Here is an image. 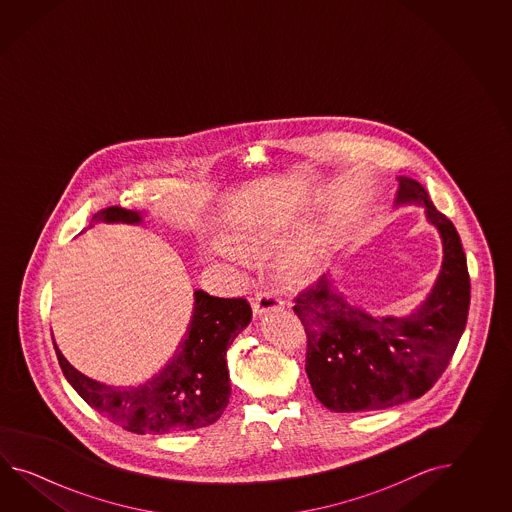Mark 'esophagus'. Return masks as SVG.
Segmentation results:
<instances>
[{
	"label": "esophagus",
	"mask_w": 512,
	"mask_h": 512,
	"mask_svg": "<svg viewBox=\"0 0 512 512\" xmlns=\"http://www.w3.org/2000/svg\"><path fill=\"white\" fill-rule=\"evenodd\" d=\"M252 311L263 315V313H271L276 309H282L283 300L278 294L269 293V291H256L251 298Z\"/></svg>",
	"instance_id": "34e87169"
}]
</instances>
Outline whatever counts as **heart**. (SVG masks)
I'll list each match as a JSON object with an SVG mask.
<instances>
[{"label":"heart","mask_w":512,"mask_h":512,"mask_svg":"<svg viewBox=\"0 0 512 512\" xmlns=\"http://www.w3.org/2000/svg\"><path fill=\"white\" fill-rule=\"evenodd\" d=\"M225 241L230 247L241 252H267L282 245V234L278 230L249 229V227H232L225 234ZM208 256L212 258H230L232 252H227L219 245L207 247ZM313 260V245L305 243L287 252L280 261V272L287 282H298L311 269Z\"/></svg>","instance_id":"obj_1"}]
</instances>
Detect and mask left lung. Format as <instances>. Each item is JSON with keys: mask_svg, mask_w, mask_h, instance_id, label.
Masks as SVG:
<instances>
[{"mask_svg": "<svg viewBox=\"0 0 512 512\" xmlns=\"http://www.w3.org/2000/svg\"><path fill=\"white\" fill-rule=\"evenodd\" d=\"M421 203L443 240V265L426 302L406 318L371 316L322 274L294 298L307 335L305 371L331 412H371L425 395L443 375L467 326L470 278L452 221L425 188L399 177L397 205Z\"/></svg>", "mask_w": 512, "mask_h": 512, "instance_id": "obj_1", "label": "left lung"}]
</instances>
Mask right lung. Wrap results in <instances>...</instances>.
<instances>
[{"mask_svg":"<svg viewBox=\"0 0 512 512\" xmlns=\"http://www.w3.org/2000/svg\"><path fill=\"white\" fill-rule=\"evenodd\" d=\"M139 212L122 207L102 208L87 229L97 223H141ZM194 313L185 338L163 370L139 386H108L75 370L56 348V357L69 384L98 414L133 434L190 432L216 423L230 397L227 349L251 324L252 309L245 298H218L196 291Z\"/></svg>","mask_w":512,"mask_h":512,"instance_id":"obj_1","label":"right lung"}]
</instances>
